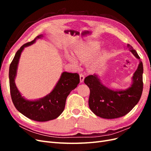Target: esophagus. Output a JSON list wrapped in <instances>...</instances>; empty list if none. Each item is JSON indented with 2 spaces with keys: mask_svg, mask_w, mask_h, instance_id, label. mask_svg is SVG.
Instances as JSON below:
<instances>
[{
  "mask_svg": "<svg viewBox=\"0 0 151 151\" xmlns=\"http://www.w3.org/2000/svg\"><path fill=\"white\" fill-rule=\"evenodd\" d=\"M84 80V75L81 74H80V82H81V83H83Z\"/></svg>",
  "mask_w": 151,
  "mask_h": 151,
  "instance_id": "esophagus-1",
  "label": "esophagus"
}]
</instances>
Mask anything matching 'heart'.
<instances>
[{"mask_svg": "<svg viewBox=\"0 0 151 151\" xmlns=\"http://www.w3.org/2000/svg\"><path fill=\"white\" fill-rule=\"evenodd\" d=\"M101 47V43L98 41H89L86 42L83 46L75 50L74 55L71 54H67L66 59L72 65L76 67H79V62L77 60L81 62H88V68L91 71H94L99 68L101 62L108 55L107 49H102L99 51L96 57L93 58L98 50Z\"/></svg>", "mask_w": 151, "mask_h": 151, "instance_id": "1", "label": "heart"}]
</instances>
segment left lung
<instances>
[{
	"mask_svg": "<svg viewBox=\"0 0 151 151\" xmlns=\"http://www.w3.org/2000/svg\"><path fill=\"white\" fill-rule=\"evenodd\" d=\"M127 47L140 60L137 53L129 44ZM143 64L140 60L132 77V83L125 89H113L101 83L98 74L86 77L84 83L89 87V106L96 115L106 119L124 116L138 103L143 90Z\"/></svg>",
	"mask_w": 151,
	"mask_h": 151,
	"instance_id": "left-lung-1",
	"label": "left lung"
}]
</instances>
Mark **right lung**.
<instances>
[{
    "label": "right lung",
    "mask_w": 151,
    "mask_h": 151,
    "mask_svg": "<svg viewBox=\"0 0 151 151\" xmlns=\"http://www.w3.org/2000/svg\"><path fill=\"white\" fill-rule=\"evenodd\" d=\"M43 37L42 34L19 48L11 63L9 72L11 95L14 105L22 115L37 122L55 119L64 110L66 99L71 91L78 86L80 79L77 73L63 72L53 90L45 96L36 99H27L22 96L15 83L18 64L21 53L25 47L34 44L36 40Z\"/></svg>",
    "instance_id": "add662e5"
}]
</instances>
